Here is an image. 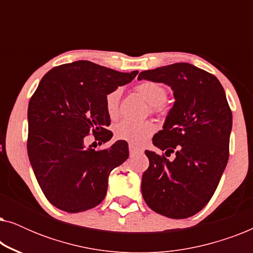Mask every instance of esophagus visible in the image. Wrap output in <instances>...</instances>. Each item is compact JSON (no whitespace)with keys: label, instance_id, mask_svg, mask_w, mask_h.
<instances>
[{"label":"esophagus","instance_id":"obj_1","mask_svg":"<svg viewBox=\"0 0 253 253\" xmlns=\"http://www.w3.org/2000/svg\"><path fill=\"white\" fill-rule=\"evenodd\" d=\"M129 151H130V154H131V155L138 154V153H140V152H141L140 148L134 147V146H132V145H130V146H129Z\"/></svg>","mask_w":253,"mask_h":253}]
</instances>
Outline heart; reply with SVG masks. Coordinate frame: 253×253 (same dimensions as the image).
I'll return each instance as SVG.
<instances>
[{
    "mask_svg": "<svg viewBox=\"0 0 253 253\" xmlns=\"http://www.w3.org/2000/svg\"><path fill=\"white\" fill-rule=\"evenodd\" d=\"M138 93L151 105V112L154 114L162 113V103L167 100L168 92L164 86L155 82H141L136 86ZM121 89L115 88L108 92L105 96V107L110 117H115L119 112ZM155 126L151 121L133 122L130 120H123L114 127L115 137L124 140L132 146H141L146 143L148 138L154 133Z\"/></svg>",
    "mask_w": 253,
    "mask_h": 253,
    "instance_id": "heart-1",
    "label": "heart"
}]
</instances>
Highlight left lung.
I'll return each mask as SVG.
<instances>
[{"instance_id":"left-lung-1","label":"left lung","mask_w":253,"mask_h":253,"mask_svg":"<svg viewBox=\"0 0 253 253\" xmlns=\"http://www.w3.org/2000/svg\"><path fill=\"white\" fill-rule=\"evenodd\" d=\"M138 79L165 83L176 100L152 140L162 153L145 151L141 193L154 212L186 219L207 205L227 166L233 115L226 93L215 76L189 63L141 71Z\"/></svg>"}]
</instances>
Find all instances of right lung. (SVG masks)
Here are the masks:
<instances>
[{"label":"right lung","mask_w":253,"mask_h":253,"mask_svg":"<svg viewBox=\"0 0 253 253\" xmlns=\"http://www.w3.org/2000/svg\"><path fill=\"white\" fill-rule=\"evenodd\" d=\"M137 74L76 61L53 68L41 79L27 110V154L51 205L78 213L99 205L106 197L110 171L129 158L127 143L119 140L93 150L86 140L89 134L99 144L110 140L105 96Z\"/></svg>","instance_id":"obj_1"}]
</instances>
